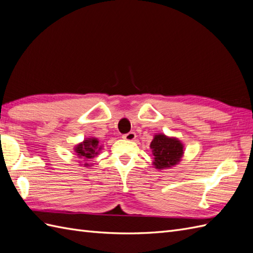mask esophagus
<instances>
[{"label":"esophagus","mask_w":253,"mask_h":253,"mask_svg":"<svg viewBox=\"0 0 253 253\" xmlns=\"http://www.w3.org/2000/svg\"><path fill=\"white\" fill-rule=\"evenodd\" d=\"M122 137L125 138V139H126V140H134L135 137H136V134H135L134 132H128V133L123 135Z\"/></svg>","instance_id":"obj_1"}]
</instances>
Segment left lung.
Masks as SVG:
<instances>
[{"label":"left lung","instance_id":"1","mask_svg":"<svg viewBox=\"0 0 253 253\" xmlns=\"http://www.w3.org/2000/svg\"><path fill=\"white\" fill-rule=\"evenodd\" d=\"M150 147L155 156L153 164L159 169L176 165L180 161L183 153V146L180 140L169 138L163 134L156 135L151 141Z\"/></svg>","mask_w":253,"mask_h":253}]
</instances>
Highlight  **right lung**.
Segmentation results:
<instances>
[{"mask_svg": "<svg viewBox=\"0 0 253 253\" xmlns=\"http://www.w3.org/2000/svg\"><path fill=\"white\" fill-rule=\"evenodd\" d=\"M100 149L101 146L98 145V140L96 138H88L83 141L82 144L77 145L75 151L79 158L92 159L94 158L95 155H97ZM84 165H88V163H85Z\"/></svg>", "mask_w": 253, "mask_h": 253, "instance_id": "add662e5", "label": "right lung"}]
</instances>
